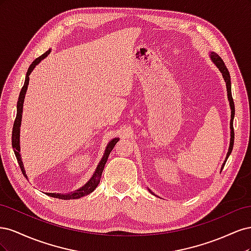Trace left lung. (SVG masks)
I'll return each mask as SVG.
<instances>
[{
    "instance_id": "8db88e82",
    "label": "left lung",
    "mask_w": 251,
    "mask_h": 251,
    "mask_svg": "<svg viewBox=\"0 0 251 251\" xmlns=\"http://www.w3.org/2000/svg\"><path fill=\"white\" fill-rule=\"evenodd\" d=\"M209 56L210 59L212 60V63L216 65V67L220 70V72L222 73V76L225 80L226 83V90H227V97H228V101H229V105H230V110H231V115H230V141H229V148H228V151H227L226 154V158L225 160L221 166V171L223 170L224 165L227 161V159H228L229 155L231 154V151L233 148V141H234V132H233V118H234V103H233V100H232V95H231V82H230V75L228 70H227V68L225 66V64L223 63L222 58L220 57L217 53L215 52H210L209 53ZM148 191L150 193H151L153 195H155L153 192H151V189L148 188Z\"/></svg>"
}]
</instances>
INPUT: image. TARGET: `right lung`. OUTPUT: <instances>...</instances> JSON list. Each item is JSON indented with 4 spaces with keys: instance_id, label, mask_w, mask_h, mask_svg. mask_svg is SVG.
<instances>
[{
    "instance_id": "1",
    "label": "right lung",
    "mask_w": 251,
    "mask_h": 251,
    "mask_svg": "<svg viewBox=\"0 0 251 251\" xmlns=\"http://www.w3.org/2000/svg\"><path fill=\"white\" fill-rule=\"evenodd\" d=\"M51 49H49L47 52H45L43 55H41L40 57H37L36 59L33 60V63L30 65V67L28 68V71L26 73V77H25V82H24V86H23L22 90H21V93L19 96V100H18V104H17V117L16 120H14V124H13V128H12V148L14 151V154H16L17 157V160L19 162L20 168L22 170L23 175L26 178L27 175L25 172V168H24V163H23L22 160V156H21V146H20V131H21V124H22V114H23V105H24V100H25V95L27 92V89H28V85H29V75L31 74V72L34 70V68L39 65L44 58H46L48 56V54L50 53ZM119 140V138H113L109 143L107 148L104 150V153L102 158L100 159V163H98L97 168L94 172V174L92 175V177L89 179V181L87 182L86 184H83L80 188L76 189V191H73L71 193H66V194H59V193H46V195L53 197V198H57V199H62V200H71V199H79L81 197H85L89 194L92 193L94 189L97 187V185L100 184V178H101V174L103 172L104 169V165L107 163V160L109 158V155L112 151L113 148L115 147V144L117 143V141Z\"/></svg>"
}]
</instances>
